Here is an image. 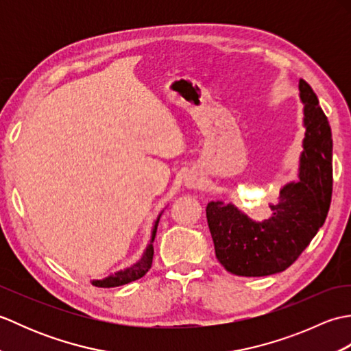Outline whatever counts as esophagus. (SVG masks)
<instances>
[{
    "label": "esophagus",
    "mask_w": 351,
    "mask_h": 351,
    "mask_svg": "<svg viewBox=\"0 0 351 351\" xmlns=\"http://www.w3.org/2000/svg\"><path fill=\"white\" fill-rule=\"evenodd\" d=\"M187 185H189V187H190V189H196V187H197V182H196L195 180H193V181L190 180V181L187 182Z\"/></svg>",
    "instance_id": "1"
}]
</instances>
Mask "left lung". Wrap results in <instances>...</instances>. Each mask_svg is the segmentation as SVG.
Wrapping results in <instances>:
<instances>
[{"label":"left lung","instance_id":"left-lung-1","mask_svg":"<svg viewBox=\"0 0 351 351\" xmlns=\"http://www.w3.org/2000/svg\"><path fill=\"white\" fill-rule=\"evenodd\" d=\"M304 104V132L299 181L279 193L270 205L273 215L253 221L232 204L221 200L206 206V220L215 256L229 273L259 278L280 273L295 263L323 226L332 200V132L317 95L299 81Z\"/></svg>","mask_w":351,"mask_h":351}]
</instances>
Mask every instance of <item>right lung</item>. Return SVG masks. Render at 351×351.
Here are the masks:
<instances>
[{"label": "right lung", "instance_id": "right-lung-1", "mask_svg": "<svg viewBox=\"0 0 351 351\" xmlns=\"http://www.w3.org/2000/svg\"><path fill=\"white\" fill-rule=\"evenodd\" d=\"M160 217H161V214L155 220V225H154V229H152L151 243H149V245H147L145 253H143V256H141V259L138 261V263H136V264L128 267V268H125V270H121V271H117L114 274H111V276H108V278L102 279V280H93L92 283H93L95 287H101V288L121 287V285H125V283H130V282H134V280H137L140 278H143V276L149 271V268H151V265H152V258H154V245H152V243L155 240L156 228H158Z\"/></svg>", "mask_w": 351, "mask_h": 351}]
</instances>
